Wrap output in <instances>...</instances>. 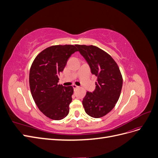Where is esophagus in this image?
Here are the masks:
<instances>
[{"instance_id":"34e87169","label":"esophagus","mask_w":158,"mask_h":158,"mask_svg":"<svg viewBox=\"0 0 158 158\" xmlns=\"http://www.w3.org/2000/svg\"><path fill=\"white\" fill-rule=\"evenodd\" d=\"M73 88H74V89L78 88V85H76V84H73Z\"/></svg>"}]
</instances>
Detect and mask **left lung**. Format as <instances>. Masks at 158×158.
Segmentation results:
<instances>
[{
	"label": "left lung",
	"instance_id": "1",
	"mask_svg": "<svg viewBox=\"0 0 158 158\" xmlns=\"http://www.w3.org/2000/svg\"><path fill=\"white\" fill-rule=\"evenodd\" d=\"M87 60L92 74L97 76L95 89L87 92L82 100L85 111L94 118L106 115L115 106L120 97L123 77L112 56L94 45H76Z\"/></svg>",
	"mask_w": 158,
	"mask_h": 158
}]
</instances>
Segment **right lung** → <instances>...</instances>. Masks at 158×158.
Returning a JSON list of instances; mask_svg holds the SVG:
<instances>
[{
	"label": "right lung",
	"mask_w": 158,
	"mask_h": 158,
	"mask_svg": "<svg viewBox=\"0 0 158 158\" xmlns=\"http://www.w3.org/2000/svg\"><path fill=\"white\" fill-rule=\"evenodd\" d=\"M76 51V45H52L40 52L31 64L29 82L33 99L38 109L52 120H61L69 113L74 89L58 82L60 73Z\"/></svg>",
	"instance_id": "right-lung-1"
}]
</instances>
